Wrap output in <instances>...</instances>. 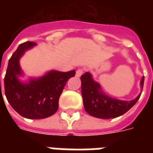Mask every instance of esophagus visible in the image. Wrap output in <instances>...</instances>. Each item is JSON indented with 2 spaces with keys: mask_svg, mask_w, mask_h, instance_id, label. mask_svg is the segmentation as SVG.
Listing matches in <instances>:
<instances>
[{
  "mask_svg": "<svg viewBox=\"0 0 153 153\" xmlns=\"http://www.w3.org/2000/svg\"><path fill=\"white\" fill-rule=\"evenodd\" d=\"M84 69L83 68H79V69L76 71V76L77 77H80L82 74H83Z\"/></svg>",
  "mask_w": 153,
  "mask_h": 153,
  "instance_id": "34e87169",
  "label": "esophagus"
}]
</instances>
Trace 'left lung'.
Wrapping results in <instances>:
<instances>
[{
  "label": "left lung",
  "mask_w": 153,
  "mask_h": 153,
  "mask_svg": "<svg viewBox=\"0 0 153 153\" xmlns=\"http://www.w3.org/2000/svg\"><path fill=\"white\" fill-rule=\"evenodd\" d=\"M82 96L85 110L90 115L102 119L115 118L126 114L140 98V94L132 101H121L105 95L102 91L100 84L94 81L90 72L81 76ZM145 77L140 81L143 89Z\"/></svg>",
  "instance_id": "8db88e82"
}]
</instances>
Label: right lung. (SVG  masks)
<instances>
[{
	"mask_svg": "<svg viewBox=\"0 0 153 153\" xmlns=\"http://www.w3.org/2000/svg\"><path fill=\"white\" fill-rule=\"evenodd\" d=\"M36 45L25 42L8 60L4 76V93L11 106L24 117L43 119L57 111L59 99L68 79L75 75V71L60 72L51 71L39 79L24 83L18 79L22 74L19 60L25 51ZM1 88V82H0Z\"/></svg>",
	"mask_w": 153,
	"mask_h": 153,
	"instance_id": "obj_1",
	"label": "right lung"
}]
</instances>
